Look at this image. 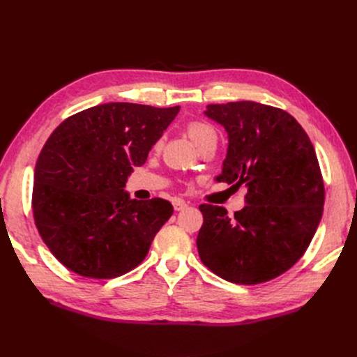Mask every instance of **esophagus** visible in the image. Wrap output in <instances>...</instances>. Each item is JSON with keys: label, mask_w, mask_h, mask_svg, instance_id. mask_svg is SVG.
I'll return each mask as SVG.
<instances>
[{"label": "esophagus", "mask_w": 357, "mask_h": 357, "mask_svg": "<svg viewBox=\"0 0 357 357\" xmlns=\"http://www.w3.org/2000/svg\"><path fill=\"white\" fill-rule=\"evenodd\" d=\"M174 208H175V211H182V210H185L186 207H188V204H186L183 199H174Z\"/></svg>", "instance_id": "1"}]
</instances>
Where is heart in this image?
Returning a JSON list of instances; mask_svg holds the SVG:
<instances>
[{
  "mask_svg": "<svg viewBox=\"0 0 357 357\" xmlns=\"http://www.w3.org/2000/svg\"><path fill=\"white\" fill-rule=\"evenodd\" d=\"M186 133H188V136L197 144V147L210 142H217L215 128L205 121H191L188 126H186ZM159 146H160V142H158L156 147Z\"/></svg>",
  "mask_w": 357,
  "mask_h": 357,
  "instance_id": "heart-1",
  "label": "heart"
}]
</instances>
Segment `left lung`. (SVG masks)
Masks as SVG:
<instances>
[{
    "mask_svg": "<svg viewBox=\"0 0 357 357\" xmlns=\"http://www.w3.org/2000/svg\"><path fill=\"white\" fill-rule=\"evenodd\" d=\"M205 116L229 135L218 182L246 185V207L199 205L202 264L220 278L256 285L285 273L303 257L320 224L324 182L314 146L287 111L253 101L207 105Z\"/></svg>",
    "mask_w": 357,
    "mask_h": 357,
    "instance_id": "left-lung-1",
    "label": "left lung"
}]
</instances>
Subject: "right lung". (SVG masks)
Here are the masks:
<instances>
[{"label":"right lung","instance_id":"right-lung-1","mask_svg":"<svg viewBox=\"0 0 357 357\" xmlns=\"http://www.w3.org/2000/svg\"><path fill=\"white\" fill-rule=\"evenodd\" d=\"M178 112L179 105L108 102L50 135L36 162L31 207L46 246L69 271L111 279L144 260L174 207L162 198L130 199L124 186Z\"/></svg>","mask_w":357,"mask_h":357}]
</instances>
